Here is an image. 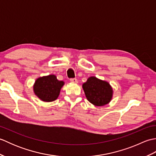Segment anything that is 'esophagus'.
Instances as JSON below:
<instances>
[{"label": "esophagus", "mask_w": 156, "mask_h": 156, "mask_svg": "<svg viewBox=\"0 0 156 156\" xmlns=\"http://www.w3.org/2000/svg\"><path fill=\"white\" fill-rule=\"evenodd\" d=\"M70 82H72V83H74V84L78 83V80H77V79H76V78H71Z\"/></svg>", "instance_id": "esophagus-1"}]
</instances>
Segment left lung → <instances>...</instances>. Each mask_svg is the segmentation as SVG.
I'll list each match as a JSON object with an SVG mask.
<instances>
[{"label":"left lung","instance_id":"8db88e82","mask_svg":"<svg viewBox=\"0 0 156 156\" xmlns=\"http://www.w3.org/2000/svg\"><path fill=\"white\" fill-rule=\"evenodd\" d=\"M87 100L95 106H104L110 102L113 90L108 82L91 76L82 84Z\"/></svg>","mask_w":156,"mask_h":156}]
</instances>
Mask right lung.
Masks as SVG:
<instances>
[{
	"label": "right lung",
	"mask_w": 156,
	"mask_h": 156,
	"mask_svg": "<svg viewBox=\"0 0 156 156\" xmlns=\"http://www.w3.org/2000/svg\"><path fill=\"white\" fill-rule=\"evenodd\" d=\"M64 82L59 81L55 75H48L39 77L34 85L35 94L44 102H52L59 97Z\"/></svg>",
	"instance_id": "add662e5"
}]
</instances>
